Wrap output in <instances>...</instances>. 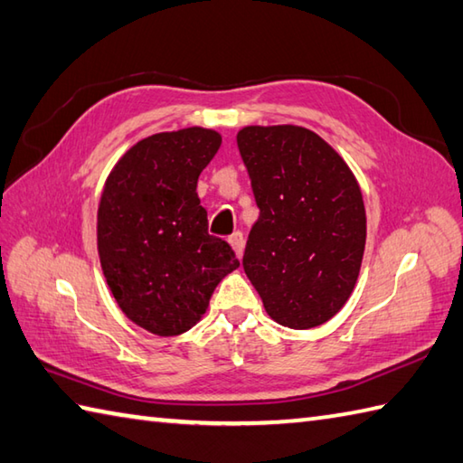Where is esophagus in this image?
I'll return each mask as SVG.
<instances>
[{
    "instance_id": "esophagus-1",
    "label": "esophagus",
    "mask_w": 463,
    "mask_h": 463,
    "mask_svg": "<svg viewBox=\"0 0 463 463\" xmlns=\"http://www.w3.org/2000/svg\"><path fill=\"white\" fill-rule=\"evenodd\" d=\"M228 241H230V245L233 248L235 256H238V258L241 260V256H243V245H245L243 233H241V232H233V233L230 235V238H228Z\"/></svg>"
}]
</instances>
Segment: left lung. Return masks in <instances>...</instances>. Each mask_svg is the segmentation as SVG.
Wrapping results in <instances>:
<instances>
[{
    "mask_svg": "<svg viewBox=\"0 0 463 463\" xmlns=\"http://www.w3.org/2000/svg\"><path fill=\"white\" fill-rule=\"evenodd\" d=\"M238 147L260 218L243 271L268 316L309 329L345 306L365 250L360 184L335 149L301 126H245Z\"/></svg>",
    "mask_w": 463,
    "mask_h": 463,
    "instance_id": "obj_1",
    "label": "left lung"
}]
</instances>
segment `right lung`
<instances>
[{
	"mask_svg": "<svg viewBox=\"0 0 463 463\" xmlns=\"http://www.w3.org/2000/svg\"><path fill=\"white\" fill-rule=\"evenodd\" d=\"M222 146L210 128L147 136L118 159L98 207V253L119 309L159 337L185 334L203 317L213 289L240 268L207 233L197 177Z\"/></svg>",
	"mask_w": 463,
	"mask_h": 463,
	"instance_id": "1",
	"label": "right lung"
}]
</instances>
